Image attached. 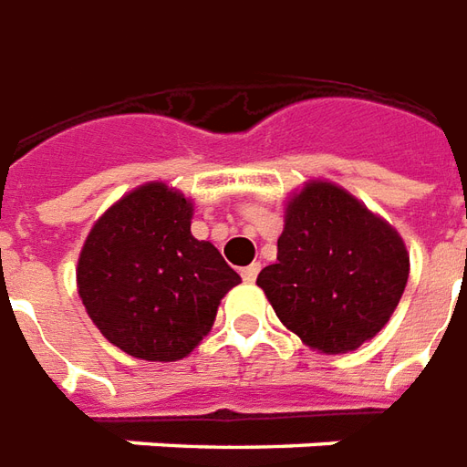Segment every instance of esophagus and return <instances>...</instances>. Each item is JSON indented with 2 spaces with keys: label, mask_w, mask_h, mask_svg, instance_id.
Segmentation results:
<instances>
[{
  "label": "esophagus",
  "mask_w": 467,
  "mask_h": 467,
  "mask_svg": "<svg viewBox=\"0 0 467 467\" xmlns=\"http://www.w3.org/2000/svg\"><path fill=\"white\" fill-rule=\"evenodd\" d=\"M259 271H261V264H249V266H244V269H241V279H244V281H256Z\"/></svg>",
  "instance_id": "1"
}]
</instances>
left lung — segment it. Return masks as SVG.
Listing matches in <instances>:
<instances>
[{
	"mask_svg": "<svg viewBox=\"0 0 467 467\" xmlns=\"http://www.w3.org/2000/svg\"><path fill=\"white\" fill-rule=\"evenodd\" d=\"M259 284L286 329L319 352H352L372 339L405 292L410 256L398 231L332 183L294 196Z\"/></svg>",
	"mask_w": 467,
	"mask_h": 467,
	"instance_id": "obj_1",
	"label": "left lung"
}]
</instances>
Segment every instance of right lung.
<instances>
[{"instance_id": "add662e5", "label": "right lung", "mask_w": 467, "mask_h": 467, "mask_svg": "<svg viewBox=\"0 0 467 467\" xmlns=\"http://www.w3.org/2000/svg\"><path fill=\"white\" fill-rule=\"evenodd\" d=\"M191 216L183 193L148 183L108 208L82 246V304L105 339L138 359H183L241 281L213 244L193 239Z\"/></svg>"}]
</instances>
